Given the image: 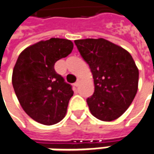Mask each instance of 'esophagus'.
Masks as SVG:
<instances>
[{"label": "esophagus", "mask_w": 154, "mask_h": 154, "mask_svg": "<svg viewBox=\"0 0 154 154\" xmlns=\"http://www.w3.org/2000/svg\"><path fill=\"white\" fill-rule=\"evenodd\" d=\"M80 82H81V81L78 79L77 82L74 83V86H75V87H78V86H79V84H80Z\"/></svg>", "instance_id": "1"}]
</instances>
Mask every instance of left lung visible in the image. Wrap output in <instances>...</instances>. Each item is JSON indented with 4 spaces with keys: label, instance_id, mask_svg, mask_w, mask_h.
I'll return each mask as SVG.
<instances>
[{
    "label": "left lung",
    "instance_id": "left-lung-1",
    "mask_svg": "<svg viewBox=\"0 0 154 154\" xmlns=\"http://www.w3.org/2000/svg\"><path fill=\"white\" fill-rule=\"evenodd\" d=\"M75 44L93 75L94 93L87 99L90 112L106 122L119 119L138 89L139 70L132 56L104 38L76 40Z\"/></svg>",
    "mask_w": 154,
    "mask_h": 154
}]
</instances>
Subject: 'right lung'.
Listing matches in <instances>:
<instances>
[{
	"mask_svg": "<svg viewBox=\"0 0 154 154\" xmlns=\"http://www.w3.org/2000/svg\"><path fill=\"white\" fill-rule=\"evenodd\" d=\"M72 49L71 40L51 38L27 47L16 61L12 82L17 98L26 114L42 125H55L66 114L73 90L54 64Z\"/></svg>",
	"mask_w": 154,
	"mask_h": 154,
	"instance_id": "1",
	"label": "right lung"
}]
</instances>
